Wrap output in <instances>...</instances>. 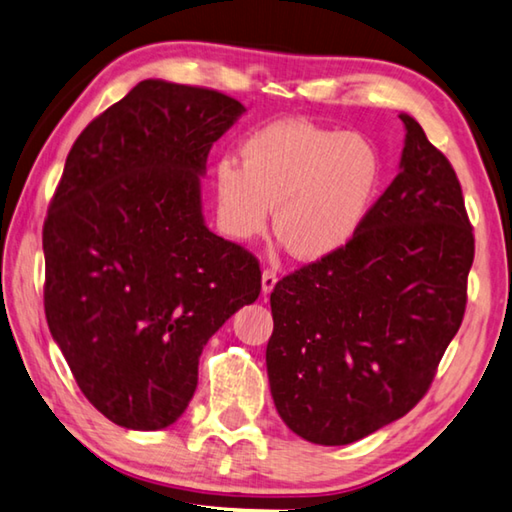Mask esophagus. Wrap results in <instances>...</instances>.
Wrapping results in <instances>:
<instances>
[{
	"mask_svg": "<svg viewBox=\"0 0 512 512\" xmlns=\"http://www.w3.org/2000/svg\"><path fill=\"white\" fill-rule=\"evenodd\" d=\"M277 284V273L271 271V268H266V271L262 273V293L268 295L275 288Z\"/></svg>",
	"mask_w": 512,
	"mask_h": 512,
	"instance_id": "obj_1",
	"label": "esophagus"
}]
</instances>
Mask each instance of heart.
Listing matches in <instances>:
<instances>
[{"label": "heart", "mask_w": 512, "mask_h": 512, "mask_svg": "<svg viewBox=\"0 0 512 512\" xmlns=\"http://www.w3.org/2000/svg\"><path fill=\"white\" fill-rule=\"evenodd\" d=\"M212 167L217 224L237 244L275 232L304 262L336 255L365 226L383 185V154L371 138L280 120L248 134Z\"/></svg>", "instance_id": "heart-1"}]
</instances>
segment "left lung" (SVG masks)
I'll return each mask as SVG.
<instances>
[{"label":"left lung","instance_id":"obj_1","mask_svg":"<svg viewBox=\"0 0 512 512\" xmlns=\"http://www.w3.org/2000/svg\"><path fill=\"white\" fill-rule=\"evenodd\" d=\"M405 145L365 226L271 293L266 371L304 441L349 445L421 401L461 327L475 237L457 174L401 114Z\"/></svg>","mask_w":512,"mask_h":512}]
</instances>
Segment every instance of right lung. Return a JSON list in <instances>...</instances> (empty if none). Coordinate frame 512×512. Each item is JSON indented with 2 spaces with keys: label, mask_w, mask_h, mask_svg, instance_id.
<instances>
[{
  "label": "right lung",
  "mask_w": 512,
  "mask_h": 512,
  "mask_svg": "<svg viewBox=\"0 0 512 512\" xmlns=\"http://www.w3.org/2000/svg\"><path fill=\"white\" fill-rule=\"evenodd\" d=\"M246 107L143 80L85 127L44 221V311L82 394L154 432L197 389L199 356L262 291L257 259L206 226L210 147Z\"/></svg>",
  "instance_id": "add662e5"
}]
</instances>
